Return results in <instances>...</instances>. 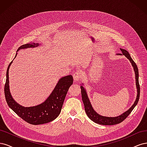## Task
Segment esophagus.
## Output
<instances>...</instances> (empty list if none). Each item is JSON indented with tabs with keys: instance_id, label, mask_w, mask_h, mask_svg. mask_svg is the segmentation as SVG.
<instances>
[{
	"instance_id": "34e87169",
	"label": "esophagus",
	"mask_w": 147,
	"mask_h": 147,
	"mask_svg": "<svg viewBox=\"0 0 147 147\" xmlns=\"http://www.w3.org/2000/svg\"><path fill=\"white\" fill-rule=\"evenodd\" d=\"M82 76V71H77L73 75V78L75 82H78L80 80V79Z\"/></svg>"
}]
</instances>
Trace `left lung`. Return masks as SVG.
Wrapping results in <instances>:
<instances>
[{"label": "left lung", "instance_id": "obj_1", "mask_svg": "<svg viewBox=\"0 0 147 147\" xmlns=\"http://www.w3.org/2000/svg\"><path fill=\"white\" fill-rule=\"evenodd\" d=\"M121 51V53H118L117 55H124L130 61L131 63L132 66L134 69V72H135V76H136V84L137 88V94L136 97V99L134 102V104H133L130 109H129L126 112L123 113L121 115H119L117 117H104L102 116V115L97 113L96 111L93 109L92 106L91 104L90 100L88 98L87 92L85 90V88L83 87V83H82V85L81 86V92H82V100L84 104V110H85V112L87 115L88 118H90L92 121H94L96 123L102 124V125H114V124H117L118 123H121L123 120L125 119L131 113L132 110L134 109L135 107L137 105L138 101L140 97V86L139 83V70H138L137 66L134 63V61L131 58V57L126 50L124 49L120 48Z\"/></svg>", "mask_w": 147, "mask_h": 147}]
</instances>
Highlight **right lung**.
Masks as SVG:
<instances>
[{
  "instance_id": "right-lung-1",
  "label": "right lung",
  "mask_w": 147,
  "mask_h": 147,
  "mask_svg": "<svg viewBox=\"0 0 147 147\" xmlns=\"http://www.w3.org/2000/svg\"><path fill=\"white\" fill-rule=\"evenodd\" d=\"M39 45L40 44L38 43H28L21 46L18 49L15 58L18 54L17 52L20 50L28 48H35ZM12 63L13 61L7 68L6 82L4 88L5 99L9 107L25 121L34 125L48 123L56 119L61 113L67 93L70 86L73 84L72 75H67L61 78L50 95L42 104L33 107H25L18 104L11 95L8 72Z\"/></svg>"
}]
</instances>
